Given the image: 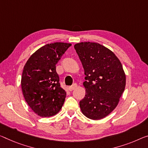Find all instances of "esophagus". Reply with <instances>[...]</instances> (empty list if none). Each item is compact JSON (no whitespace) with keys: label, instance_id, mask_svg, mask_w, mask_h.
Segmentation results:
<instances>
[{"label":"esophagus","instance_id":"esophagus-1","mask_svg":"<svg viewBox=\"0 0 148 148\" xmlns=\"http://www.w3.org/2000/svg\"><path fill=\"white\" fill-rule=\"evenodd\" d=\"M77 87V85L76 83H75L72 86H71V87H69V88H68V89H69L70 91H72V90H73L74 89H75Z\"/></svg>","mask_w":148,"mask_h":148}]
</instances>
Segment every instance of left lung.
Instances as JSON below:
<instances>
[{
    "instance_id": "left-lung-1",
    "label": "left lung",
    "mask_w": 148,
    "mask_h": 148,
    "mask_svg": "<svg viewBox=\"0 0 148 148\" xmlns=\"http://www.w3.org/2000/svg\"><path fill=\"white\" fill-rule=\"evenodd\" d=\"M85 71V97L79 102L84 115L100 120L112 112L126 86L122 63L113 52L95 42L74 45Z\"/></svg>"
}]
</instances>
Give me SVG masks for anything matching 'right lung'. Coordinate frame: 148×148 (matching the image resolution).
<instances>
[{"mask_svg":"<svg viewBox=\"0 0 148 148\" xmlns=\"http://www.w3.org/2000/svg\"><path fill=\"white\" fill-rule=\"evenodd\" d=\"M71 44L55 42L32 55L22 72L21 87L29 107L41 117L56 115L62 108L66 92L61 87L56 65Z\"/></svg>","mask_w":148,"mask_h":148,"instance_id":"1","label":"right lung"}]
</instances>
